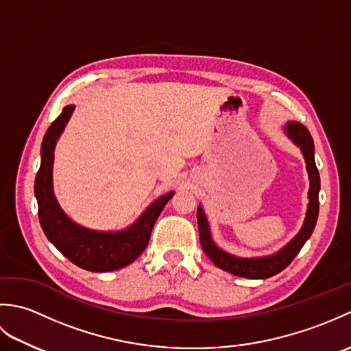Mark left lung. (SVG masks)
Here are the masks:
<instances>
[{
	"instance_id": "left-lung-1",
	"label": "left lung",
	"mask_w": 351,
	"mask_h": 351,
	"mask_svg": "<svg viewBox=\"0 0 351 351\" xmlns=\"http://www.w3.org/2000/svg\"><path fill=\"white\" fill-rule=\"evenodd\" d=\"M283 132L287 137L293 141V143L300 147L302 155L306 162V170L309 176V191H308V210L306 217H304L303 225L297 235L279 249L276 253L267 256H256V258H240L235 256L232 253L220 249L217 244L214 243L211 235V228L208 223L206 214L204 211L202 205L197 206V226H199V237L202 249L206 253L213 263L219 268L225 271L232 273L240 278L247 279H267L271 276L280 273L283 268H287L291 261H293L297 253L302 250V247L309 240V237L314 232L315 223L318 219V193H319V173L315 166L314 158V140H312L309 131L299 122H287L283 126Z\"/></svg>"
}]
</instances>
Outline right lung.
Returning a JSON list of instances; mask_svg holds the SVG:
<instances>
[{
    "label": "right lung",
    "mask_w": 351,
    "mask_h": 351,
    "mask_svg": "<svg viewBox=\"0 0 351 351\" xmlns=\"http://www.w3.org/2000/svg\"><path fill=\"white\" fill-rule=\"evenodd\" d=\"M73 110L75 106H66L62 114L51 123L42 141L40 169L34 182L40 226L48 240L71 263L88 271H114L130 265L143 253L156 219L175 191L154 200L131 226L122 230H95L73 221L58 205L52 187L56 145Z\"/></svg>",
    "instance_id": "obj_1"
}]
</instances>
